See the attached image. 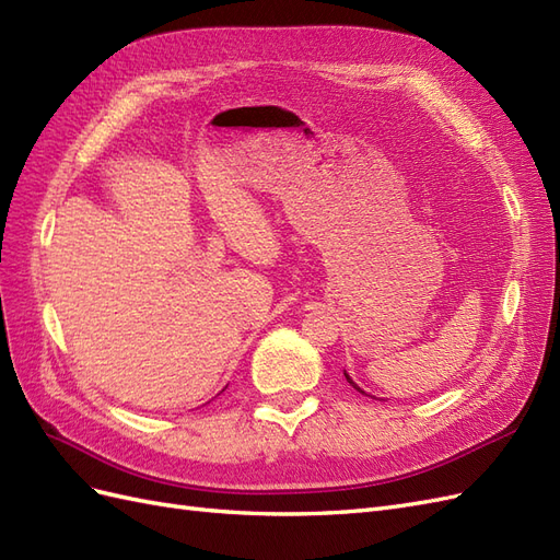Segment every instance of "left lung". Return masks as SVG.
Listing matches in <instances>:
<instances>
[{
	"label": "left lung",
	"mask_w": 560,
	"mask_h": 560,
	"mask_svg": "<svg viewBox=\"0 0 560 560\" xmlns=\"http://www.w3.org/2000/svg\"><path fill=\"white\" fill-rule=\"evenodd\" d=\"M346 378H348V383H350V385H352V387H354V389H358V393H362V395H366V393H364V389H362V387H358V385H354V383H352V378H350V376H348V374H346ZM366 397H369V395H366Z\"/></svg>",
	"instance_id": "8db88e82"
}]
</instances>
